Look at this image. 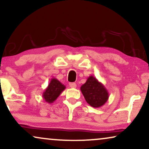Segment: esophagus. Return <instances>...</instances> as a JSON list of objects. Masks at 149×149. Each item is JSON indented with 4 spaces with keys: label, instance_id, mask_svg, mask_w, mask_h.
Segmentation results:
<instances>
[{
    "label": "esophagus",
    "instance_id": "1",
    "mask_svg": "<svg viewBox=\"0 0 149 149\" xmlns=\"http://www.w3.org/2000/svg\"><path fill=\"white\" fill-rule=\"evenodd\" d=\"M69 85L71 88H76L77 87V84L75 83H69Z\"/></svg>",
    "mask_w": 149,
    "mask_h": 149
}]
</instances>
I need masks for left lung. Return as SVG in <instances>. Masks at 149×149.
<instances>
[{
	"label": "left lung",
	"mask_w": 149,
	"mask_h": 149,
	"mask_svg": "<svg viewBox=\"0 0 149 149\" xmlns=\"http://www.w3.org/2000/svg\"><path fill=\"white\" fill-rule=\"evenodd\" d=\"M80 89L85 100L93 108L101 107L109 100V91L93 76L89 77Z\"/></svg>",
	"instance_id": "1"
}]
</instances>
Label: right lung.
<instances>
[{"instance_id":"add662e5","label":"right lung","mask_w":149,"mask_h":149,"mask_svg":"<svg viewBox=\"0 0 149 149\" xmlns=\"http://www.w3.org/2000/svg\"><path fill=\"white\" fill-rule=\"evenodd\" d=\"M65 89L66 86L64 84L60 82L57 79L52 78L47 87L45 89L42 93V97L46 102L52 104L56 100V99Z\"/></svg>"}]
</instances>
